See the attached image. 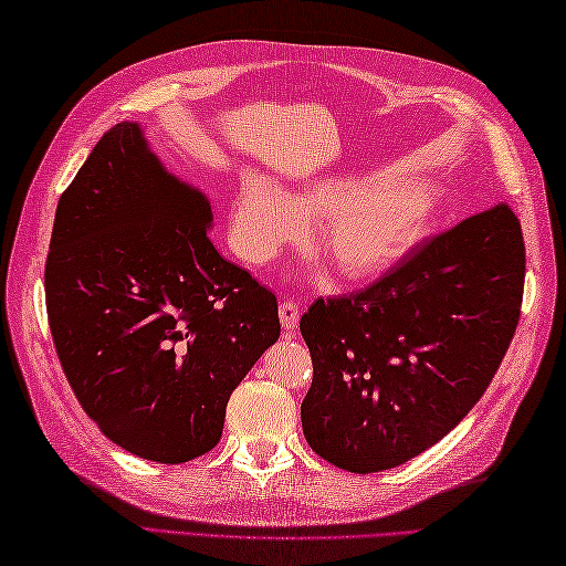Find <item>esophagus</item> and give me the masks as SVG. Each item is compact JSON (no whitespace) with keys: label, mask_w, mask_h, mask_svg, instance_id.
Returning a JSON list of instances; mask_svg holds the SVG:
<instances>
[{"label":"esophagus","mask_w":566,"mask_h":566,"mask_svg":"<svg viewBox=\"0 0 566 566\" xmlns=\"http://www.w3.org/2000/svg\"><path fill=\"white\" fill-rule=\"evenodd\" d=\"M280 321L284 331H294L296 323H298V304L294 302V298H284V302H280Z\"/></svg>","instance_id":"esophagus-1"}]
</instances>
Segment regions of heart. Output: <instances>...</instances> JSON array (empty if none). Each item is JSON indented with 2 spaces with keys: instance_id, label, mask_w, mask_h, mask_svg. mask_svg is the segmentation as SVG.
I'll return each instance as SVG.
<instances>
[{
  "instance_id": "obj_1",
  "label": "heart",
  "mask_w": 566,
  "mask_h": 566,
  "mask_svg": "<svg viewBox=\"0 0 566 566\" xmlns=\"http://www.w3.org/2000/svg\"><path fill=\"white\" fill-rule=\"evenodd\" d=\"M432 209V191L413 182L353 187L318 179L282 197L268 177L245 172L228 203L235 252L252 264L270 262L296 238L302 221L316 219L314 238L347 280H363L399 260Z\"/></svg>"
}]
</instances>
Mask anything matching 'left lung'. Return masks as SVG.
<instances>
[{
	"label": "left lung",
	"mask_w": 566,
	"mask_h": 566,
	"mask_svg": "<svg viewBox=\"0 0 566 566\" xmlns=\"http://www.w3.org/2000/svg\"><path fill=\"white\" fill-rule=\"evenodd\" d=\"M525 243L506 201L418 243L377 282L302 316L306 442L355 474L432 448L482 399L518 328Z\"/></svg>",
	"instance_id": "obj_1"
}]
</instances>
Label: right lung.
Segmentation results:
<instances>
[{
    "label": "right lung",
    "mask_w": 566,
    "mask_h": 566,
    "mask_svg": "<svg viewBox=\"0 0 566 566\" xmlns=\"http://www.w3.org/2000/svg\"><path fill=\"white\" fill-rule=\"evenodd\" d=\"M201 191L163 170L136 124L99 138L57 201L45 308L80 406L160 464L221 440L226 403L280 338L276 296L219 255Z\"/></svg>",
    "instance_id": "1"
}]
</instances>
